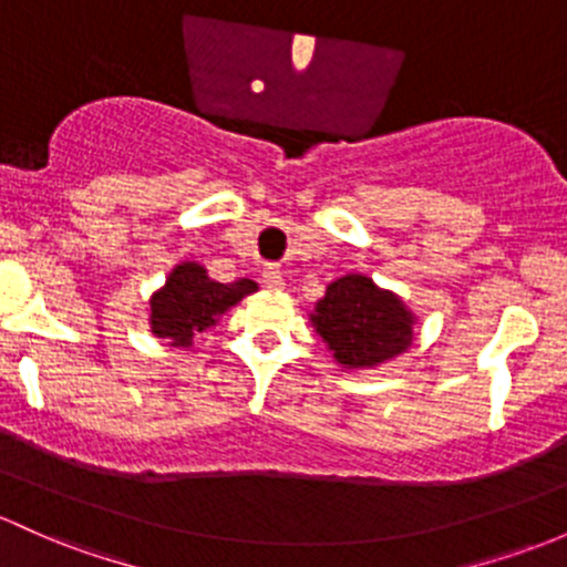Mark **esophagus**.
Returning <instances> with one entry per match:
<instances>
[{
  "mask_svg": "<svg viewBox=\"0 0 567 567\" xmlns=\"http://www.w3.org/2000/svg\"><path fill=\"white\" fill-rule=\"evenodd\" d=\"M261 284H265L270 291H281L284 286H286L281 267H278V265H267L265 272H261Z\"/></svg>",
  "mask_w": 567,
  "mask_h": 567,
  "instance_id": "esophagus-1",
  "label": "esophagus"
}]
</instances>
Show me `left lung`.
I'll use <instances>...</instances> for the list:
<instances>
[{
  "label": "left lung",
  "instance_id": "8db88e82",
  "mask_svg": "<svg viewBox=\"0 0 567 567\" xmlns=\"http://www.w3.org/2000/svg\"><path fill=\"white\" fill-rule=\"evenodd\" d=\"M416 316L368 276H343L327 286L310 324L343 368H375L411 346Z\"/></svg>",
  "mask_w": 567,
  "mask_h": 567
}]
</instances>
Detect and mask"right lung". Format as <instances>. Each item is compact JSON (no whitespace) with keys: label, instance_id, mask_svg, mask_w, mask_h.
Segmentation results:
<instances>
[{"label":"right lung","instance_id":"right-lung-1","mask_svg":"<svg viewBox=\"0 0 567 567\" xmlns=\"http://www.w3.org/2000/svg\"><path fill=\"white\" fill-rule=\"evenodd\" d=\"M257 289L251 278L218 284L197 261H181L167 276V284L151 297V332L169 340L175 349H188L194 334L216 324L218 316Z\"/></svg>","mask_w":567,"mask_h":567}]
</instances>
